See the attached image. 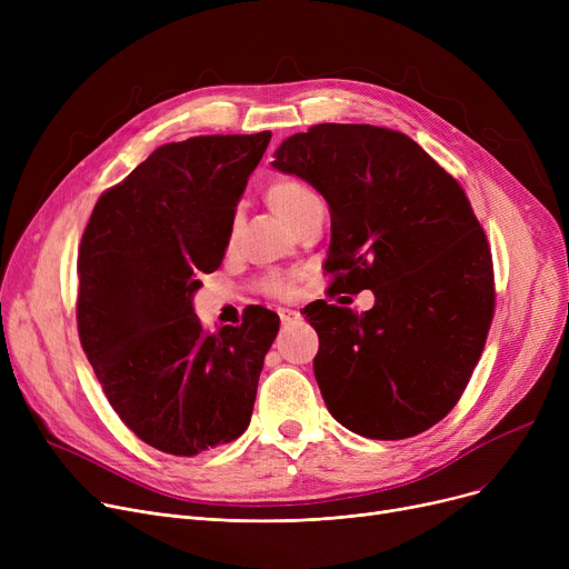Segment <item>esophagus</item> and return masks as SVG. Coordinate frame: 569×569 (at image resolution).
<instances>
[{"mask_svg":"<svg viewBox=\"0 0 569 569\" xmlns=\"http://www.w3.org/2000/svg\"><path fill=\"white\" fill-rule=\"evenodd\" d=\"M279 318H281L283 325H292L297 320H302L300 311H292V309H279Z\"/></svg>","mask_w":569,"mask_h":569,"instance_id":"esophagus-1","label":"esophagus"}]
</instances>
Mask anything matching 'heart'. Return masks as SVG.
I'll return each mask as SVG.
<instances>
[{"label":"heart","mask_w":569,"mask_h":569,"mask_svg":"<svg viewBox=\"0 0 569 569\" xmlns=\"http://www.w3.org/2000/svg\"><path fill=\"white\" fill-rule=\"evenodd\" d=\"M316 200L318 198L313 196V191L305 182H300V179H295V177H279L267 189V202L272 204L274 212L281 219H286L290 226L297 219H300V214L305 212V209L311 202H316ZM262 288L267 292L279 295V297H288V295L295 292L292 279H286V277H267L262 281Z\"/></svg>","instance_id":"obj_1"}]
</instances>
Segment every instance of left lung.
Wrapping results in <instances>:
<instances>
[{"label":"left lung","instance_id":"1","mask_svg":"<svg viewBox=\"0 0 569 569\" xmlns=\"http://www.w3.org/2000/svg\"><path fill=\"white\" fill-rule=\"evenodd\" d=\"M272 166L330 204L332 288L376 295L365 313L307 311L323 335L313 373L327 410L373 440L431 429L463 395L493 318L491 251L463 189L412 138L371 124L295 133Z\"/></svg>","mask_w":569,"mask_h":569}]
</instances>
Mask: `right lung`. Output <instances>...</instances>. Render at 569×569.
Masks as SVG:
<instances>
[{
	"mask_svg": "<svg viewBox=\"0 0 569 569\" xmlns=\"http://www.w3.org/2000/svg\"><path fill=\"white\" fill-rule=\"evenodd\" d=\"M272 133L196 136L154 149L108 189L78 251V335L114 412L142 442L196 457L251 422L279 316L202 330L200 274L221 264L234 207Z\"/></svg>",
	"mask_w": 569,
	"mask_h": 569,
	"instance_id": "obj_1",
	"label": "right lung"
}]
</instances>
